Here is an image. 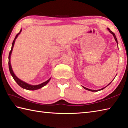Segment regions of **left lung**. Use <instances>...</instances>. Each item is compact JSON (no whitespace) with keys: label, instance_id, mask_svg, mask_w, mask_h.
I'll use <instances>...</instances> for the list:
<instances>
[{"label":"left lung","instance_id":"left-lung-1","mask_svg":"<svg viewBox=\"0 0 128 128\" xmlns=\"http://www.w3.org/2000/svg\"><path fill=\"white\" fill-rule=\"evenodd\" d=\"M108 28V31H110V33H111V34H112L113 35V36H114V38H115L116 41V43H117V44H118V41H117V39H116V34H114V33H113V32L112 31H110V30L109 28ZM110 83H111V82H110L109 84H108V85H109ZM108 85H107V86H108ZM107 86H106V87H107ZM82 87H83V88H85V89L87 90H88V91H92V92H97V91H100V90H102L104 89V88H106V87H105V88H101V89H100V90H90V89L87 88H85V87H84V86H82Z\"/></svg>","mask_w":128,"mask_h":128}]
</instances>
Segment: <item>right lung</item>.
Returning a JSON list of instances; mask_svg holds the SVG:
<instances>
[{
    "label": "right lung",
    "mask_w": 128,
    "mask_h": 128,
    "mask_svg": "<svg viewBox=\"0 0 128 128\" xmlns=\"http://www.w3.org/2000/svg\"><path fill=\"white\" fill-rule=\"evenodd\" d=\"M21 30H22L21 29L20 31L17 34H16V36H15V39L14 40L13 42L12 43V49H11V50L10 51V53H9V62H8V64H9V71H10V72L11 75H12V76L14 79V80L16 81V82H17V84H18V85L20 86V87H21V88H25L26 90H35L39 89L40 88H42V87H43L44 86H45L46 84H47L49 82V81H50V78L49 80H48L47 81H46V82L40 84V85H29V84H27V83H26L25 82H24V81H21V80L19 79L14 74V72L12 71V66H11V64H10V56H11V54H12V48L14 47V43H15V40L16 39V38L18 37V35L20 34V32H21Z\"/></svg>",
    "instance_id": "1"
}]
</instances>
